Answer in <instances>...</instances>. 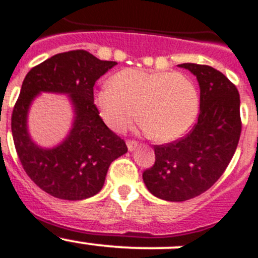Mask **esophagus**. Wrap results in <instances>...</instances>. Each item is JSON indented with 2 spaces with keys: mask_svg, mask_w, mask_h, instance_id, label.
Returning <instances> with one entry per match:
<instances>
[{
  "mask_svg": "<svg viewBox=\"0 0 258 258\" xmlns=\"http://www.w3.org/2000/svg\"><path fill=\"white\" fill-rule=\"evenodd\" d=\"M136 146H137L136 141H131V140L127 141V148H128V151H134L135 149H136Z\"/></svg>",
  "mask_w": 258,
  "mask_h": 258,
  "instance_id": "34e87169",
  "label": "esophagus"
}]
</instances>
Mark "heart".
Instances as JSON below:
<instances>
[{"instance_id": "1", "label": "heart", "mask_w": 258, "mask_h": 258, "mask_svg": "<svg viewBox=\"0 0 258 258\" xmlns=\"http://www.w3.org/2000/svg\"><path fill=\"white\" fill-rule=\"evenodd\" d=\"M94 104L113 131L127 128L139 110L144 131L158 141H173L196 121L200 96L194 81L180 72L126 69L95 91Z\"/></svg>"}]
</instances>
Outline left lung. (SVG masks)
Here are the masks:
<instances>
[{
	"mask_svg": "<svg viewBox=\"0 0 258 258\" xmlns=\"http://www.w3.org/2000/svg\"><path fill=\"white\" fill-rule=\"evenodd\" d=\"M200 85V113L180 140L155 145V163L143 173L154 196L180 202L208 191L232 160L242 131L239 93L225 75L206 64L182 63Z\"/></svg>",
	"mask_w": 258,
	"mask_h": 258,
	"instance_id": "left-lung-1",
	"label": "left lung"
}]
</instances>
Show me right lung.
Returning <instances> with one entry per match:
<instances>
[{
    "label": "right lung",
    "mask_w": 258,
    "mask_h": 258,
    "mask_svg": "<svg viewBox=\"0 0 258 258\" xmlns=\"http://www.w3.org/2000/svg\"><path fill=\"white\" fill-rule=\"evenodd\" d=\"M115 64L84 49L70 50L33 67L24 79L11 117L14 144L26 174L50 196L69 201L94 196L110 163L127 153L124 140L108 128L94 104L95 81ZM40 92L66 93L74 105L73 128L52 149L38 147L27 131L28 108Z\"/></svg>",
    "instance_id": "obj_1"
}]
</instances>
